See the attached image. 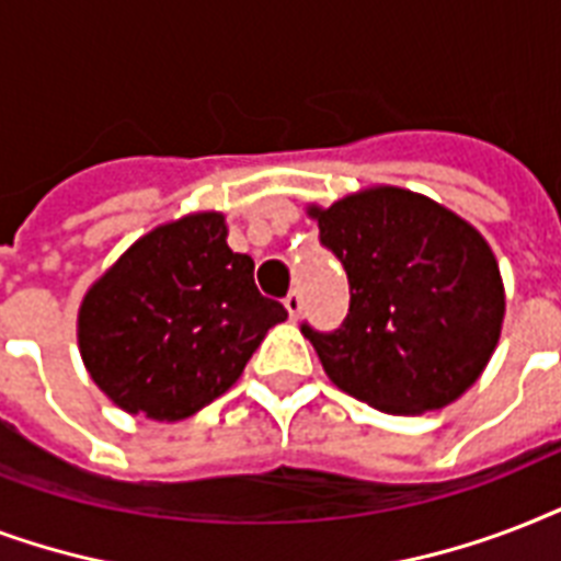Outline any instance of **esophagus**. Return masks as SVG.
<instances>
[{
	"label": "esophagus",
	"instance_id": "34e87169",
	"mask_svg": "<svg viewBox=\"0 0 561 561\" xmlns=\"http://www.w3.org/2000/svg\"><path fill=\"white\" fill-rule=\"evenodd\" d=\"M284 307H286V312H289V319H298V316H301V307H304V304H301V295H298V293H289V295H286V298H284Z\"/></svg>",
	"mask_w": 561,
	"mask_h": 561
}]
</instances>
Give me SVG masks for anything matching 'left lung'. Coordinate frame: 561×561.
<instances>
[{
    "label": "left lung",
    "instance_id": "8db88e82",
    "mask_svg": "<svg viewBox=\"0 0 561 561\" xmlns=\"http://www.w3.org/2000/svg\"><path fill=\"white\" fill-rule=\"evenodd\" d=\"M307 213L351 286L342 328L301 324L330 380L392 415L442 410L474 386L506 312L501 268L480 231L401 186Z\"/></svg>",
    "mask_w": 561,
    "mask_h": 561
}]
</instances>
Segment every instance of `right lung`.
Here are the masks:
<instances>
[{
	"label": "right lung",
	"instance_id": "obj_1",
	"mask_svg": "<svg viewBox=\"0 0 561 561\" xmlns=\"http://www.w3.org/2000/svg\"><path fill=\"white\" fill-rule=\"evenodd\" d=\"M284 304L254 286V260L228 249L221 213H190L134 242L87 289L78 348L119 410L181 421L237 380Z\"/></svg>",
	"mask_w": 561,
	"mask_h": 561
}]
</instances>
